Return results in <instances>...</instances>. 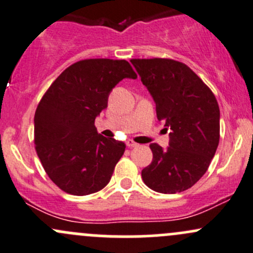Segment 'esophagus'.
I'll return each instance as SVG.
<instances>
[{
	"instance_id": "34e87169",
	"label": "esophagus",
	"mask_w": 253,
	"mask_h": 253,
	"mask_svg": "<svg viewBox=\"0 0 253 253\" xmlns=\"http://www.w3.org/2000/svg\"><path fill=\"white\" fill-rule=\"evenodd\" d=\"M126 145H127V147H128V148H133V147H137V145H138V144H137L136 142L129 141V139H128V141H126Z\"/></svg>"
}]
</instances>
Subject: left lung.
Returning a JSON list of instances; mask_svg holds the SVG:
<instances>
[{
	"mask_svg": "<svg viewBox=\"0 0 253 253\" xmlns=\"http://www.w3.org/2000/svg\"><path fill=\"white\" fill-rule=\"evenodd\" d=\"M155 101L157 117L169 129V147L149 145L153 160L142 170L155 192L177 193L192 187L208 170L219 144L220 111L213 91L188 66L170 58H133Z\"/></svg>",
	"mask_w": 253,
	"mask_h": 253,
	"instance_id": "1",
	"label": "left lung"
}]
</instances>
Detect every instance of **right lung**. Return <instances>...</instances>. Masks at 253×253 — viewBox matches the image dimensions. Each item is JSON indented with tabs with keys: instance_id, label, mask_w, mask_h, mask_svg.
<instances>
[{
	"instance_id": "obj_1",
	"label": "right lung",
	"mask_w": 253,
	"mask_h": 253,
	"mask_svg": "<svg viewBox=\"0 0 253 253\" xmlns=\"http://www.w3.org/2000/svg\"><path fill=\"white\" fill-rule=\"evenodd\" d=\"M137 75L126 60L88 58L66 68L40 100L34 117L35 150L53 183L66 193L103 190L125 152L124 142L96 132L95 117L109 94Z\"/></svg>"
}]
</instances>
